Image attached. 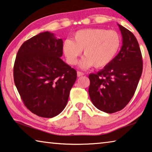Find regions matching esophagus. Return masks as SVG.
Returning a JSON list of instances; mask_svg holds the SVG:
<instances>
[{"label": "esophagus", "mask_w": 152, "mask_h": 152, "mask_svg": "<svg viewBox=\"0 0 152 152\" xmlns=\"http://www.w3.org/2000/svg\"><path fill=\"white\" fill-rule=\"evenodd\" d=\"M84 73L82 72H80V71H77V77H81V76H83Z\"/></svg>", "instance_id": "1"}]
</instances>
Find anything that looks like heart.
<instances>
[{"mask_svg": "<svg viewBox=\"0 0 152 152\" xmlns=\"http://www.w3.org/2000/svg\"><path fill=\"white\" fill-rule=\"evenodd\" d=\"M121 45V38L116 31L85 28L77 31L72 40L64 42L62 49L70 64L75 65L83 50L85 58L81 62L83 69L93 66L103 69L115 58Z\"/></svg>", "mask_w": 152, "mask_h": 152, "instance_id": "1", "label": "heart"}]
</instances>
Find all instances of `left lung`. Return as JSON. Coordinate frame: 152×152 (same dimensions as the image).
I'll use <instances>...</instances> for the list:
<instances>
[{"label":"left lung","mask_w":152,"mask_h":152,"mask_svg":"<svg viewBox=\"0 0 152 152\" xmlns=\"http://www.w3.org/2000/svg\"><path fill=\"white\" fill-rule=\"evenodd\" d=\"M123 45L112 62L96 73L90 74L88 93L94 106L114 113L126 106L134 94L142 72L139 45L132 33L118 25Z\"/></svg>","instance_id":"obj_1"}]
</instances>
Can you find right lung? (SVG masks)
<instances>
[{"label":"right lung","mask_w":152,"mask_h":152,"mask_svg":"<svg viewBox=\"0 0 152 152\" xmlns=\"http://www.w3.org/2000/svg\"><path fill=\"white\" fill-rule=\"evenodd\" d=\"M63 41L49 31L25 41L18 51L14 80L24 104L41 117L52 118L67 104L77 72L60 58Z\"/></svg>","instance_id":"1"}]
</instances>
